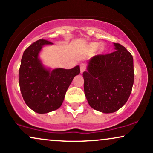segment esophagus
<instances>
[{"mask_svg": "<svg viewBox=\"0 0 153 153\" xmlns=\"http://www.w3.org/2000/svg\"><path fill=\"white\" fill-rule=\"evenodd\" d=\"M80 72H81V73H83V72L85 71V69H86V66H85V65L83 64V63H82V64H80Z\"/></svg>", "mask_w": 153, "mask_h": 153, "instance_id": "1", "label": "esophagus"}]
</instances>
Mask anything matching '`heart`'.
<instances>
[{
  "label": "heart",
  "instance_id": "b5f03b06",
  "mask_svg": "<svg viewBox=\"0 0 153 153\" xmlns=\"http://www.w3.org/2000/svg\"><path fill=\"white\" fill-rule=\"evenodd\" d=\"M98 45H99V44H98V43H93V44H91V48L93 49V50H95V49H96V47H98ZM103 50H104V47H101V50L103 51Z\"/></svg>",
  "mask_w": 153,
  "mask_h": 153
}]
</instances>
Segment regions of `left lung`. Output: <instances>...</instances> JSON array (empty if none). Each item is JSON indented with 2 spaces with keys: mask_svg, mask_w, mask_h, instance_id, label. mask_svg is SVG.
Instances as JSON below:
<instances>
[{
  "mask_svg": "<svg viewBox=\"0 0 153 153\" xmlns=\"http://www.w3.org/2000/svg\"><path fill=\"white\" fill-rule=\"evenodd\" d=\"M115 51L97 54L83 72L84 92L91 108L113 113L125 104L134 83V65L130 52L119 43Z\"/></svg>",
  "mask_w": 153,
  "mask_h": 153,
  "instance_id": "1",
  "label": "left lung"
}]
</instances>
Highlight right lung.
Instances as JSON below:
<instances>
[{
  "label": "right lung",
  "mask_w": 153,
  "mask_h": 153,
  "mask_svg": "<svg viewBox=\"0 0 153 153\" xmlns=\"http://www.w3.org/2000/svg\"><path fill=\"white\" fill-rule=\"evenodd\" d=\"M48 40L39 39L26 49L19 68V86L26 104L39 114L52 111L61 106L68 87L80 66L67 70L57 68L50 71L42 64L38 55Z\"/></svg>",
  "instance_id": "right-lung-1"
}]
</instances>
